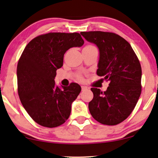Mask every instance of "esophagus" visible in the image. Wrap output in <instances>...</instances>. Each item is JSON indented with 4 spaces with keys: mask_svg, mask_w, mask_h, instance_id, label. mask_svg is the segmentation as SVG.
<instances>
[{
    "mask_svg": "<svg viewBox=\"0 0 158 158\" xmlns=\"http://www.w3.org/2000/svg\"><path fill=\"white\" fill-rule=\"evenodd\" d=\"M81 89H82V91H85L87 89V87L84 86V85H82V86H81Z\"/></svg>",
    "mask_w": 158,
    "mask_h": 158,
    "instance_id": "obj_1",
    "label": "esophagus"
}]
</instances>
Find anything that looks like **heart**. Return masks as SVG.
Returning a JSON list of instances; mask_svg holds the SVG:
<instances>
[{
    "label": "heart",
    "instance_id": "obj_1",
    "mask_svg": "<svg viewBox=\"0 0 158 158\" xmlns=\"http://www.w3.org/2000/svg\"><path fill=\"white\" fill-rule=\"evenodd\" d=\"M87 46H92V45H87Z\"/></svg>",
    "mask_w": 158,
    "mask_h": 158
}]
</instances>
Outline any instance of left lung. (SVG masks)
Wrapping results in <instances>:
<instances>
[{
    "mask_svg": "<svg viewBox=\"0 0 158 158\" xmlns=\"http://www.w3.org/2000/svg\"><path fill=\"white\" fill-rule=\"evenodd\" d=\"M85 40L98 47L97 75L109 81L106 91L91 88L89 103L92 117L106 125H116L130 116L141 93V67L128 42L111 32H81Z\"/></svg>",
    "mask_w": 158,
    "mask_h": 158,
    "instance_id": "8db88e82",
    "label": "left lung"
}]
</instances>
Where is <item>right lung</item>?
Instances as JSON below:
<instances>
[{"instance_id":"obj_1","label":"right lung","mask_w":158,"mask_h":158,"mask_svg":"<svg viewBox=\"0 0 158 158\" xmlns=\"http://www.w3.org/2000/svg\"><path fill=\"white\" fill-rule=\"evenodd\" d=\"M83 43L78 33H48L33 39L23 50L17 64V91L25 110L40 125L56 127L69 117L81 88L71 83L61 89L54 78L67 50Z\"/></svg>"}]
</instances>
